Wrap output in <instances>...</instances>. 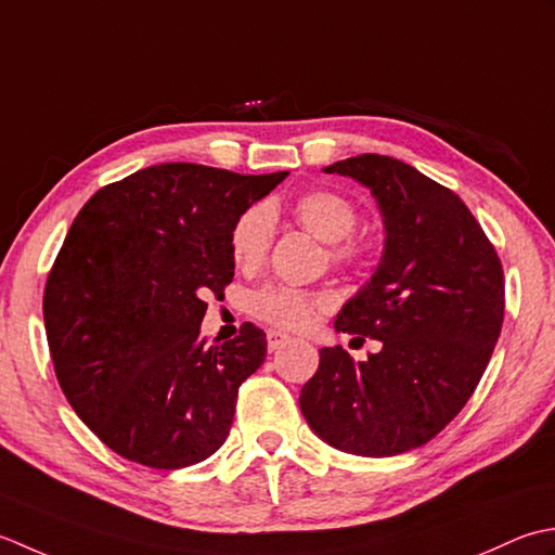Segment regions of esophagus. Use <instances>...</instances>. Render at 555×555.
<instances>
[{"label":"esophagus","mask_w":555,"mask_h":555,"mask_svg":"<svg viewBox=\"0 0 555 555\" xmlns=\"http://www.w3.org/2000/svg\"><path fill=\"white\" fill-rule=\"evenodd\" d=\"M289 343V335L287 333H280V331H268V352H278L282 345Z\"/></svg>","instance_id":"34e87169"}]
</instances>
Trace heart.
Segmentation results:
<instances>
[{
	"mask_svg": "<svg viewBox=\"0 0 555 555\" xmlns=\"http://www.w3.org/2000/svg\"><path fill=\"white\" fill-rule=\"evenodd\" d=\"M292 212L313 236L331 244L335 263H357L364 256V242H357L352 236L359 222V208L340 191H309L294 201ZM270 242H273V212L268 206L248 208L236 220L230 236L232 261L244 270L261 266ZM323 309L325 299L321 294L287 285H270L251 297L254 315L282 331H307Z\"/></svg>",
	"mask_w": 555,
	"mask_h": 555,
	"instance_id": "b5f03b06",
	"label": "heart"
}]
</instances>
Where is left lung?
Here are the masks:
<instances>
[{
	"label": "left lung",
	"instance_id": "8db88e82",
	"mask_svg": "<svg viewBox=\"0 0 555 555\" xmlns=\"http://www.w3.org/2000/svg\"><path fill=\"white\" fill-rule=\"evenodd\" d=\"M325 172L366 186L383 215L380 263L335 319L380 352L354 361L323 347L299 406L327 446L400 455L443 431L479 386L503 325V266L460 196L412 165L366 153Z\"/></svg>",
	"mask_w": 555,
	"mask_h": 555
}]
</instances>
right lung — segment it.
<instances>
[{"label": "right lung", "instance_id": "add662e5", "mask_svg": "<svg viewBox=\"0 0 555 555\" xmlns=\"http://www.w3.org/2000/svg\"><path fill=\"white\" fill-rule=\"evenodd\" d=\"M287 175L153 165L76 215L44 285V331L66 400L117 455L179 469L230 436L236 392L268 343L244 323L208 347L203 297L234 278L236 220Z\"/></svg>", "mask_w": 555, "mask_h": 555}]
</instances>
